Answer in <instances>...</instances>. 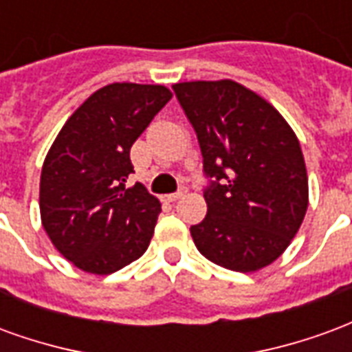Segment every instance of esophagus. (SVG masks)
<instances>
[{"instance_id": "esophagus-1", "label": "esophagus", "mask_w": 352, "mask_h": 352, "mask_svg": "<svg viewBox=\"0 0 352 352\" xmlns=\"http://www.w3.org/2000/svg\"><path fill=\"white\" fill-rule=\"evenodd\" d=\"M184 196V190L181 192H175V194H168V196H164L166 201H177V199H181Z\"/></svg>"}]
</instances>
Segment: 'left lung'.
I'll return each instance as SVG.
<instances>
[{
	"mask_svg": "<svg viewBox=\"0 0 352 352\" xmlns=\"http://www.w3.org/2000/svg\"><path fill=\"white\" fill-rule=\"evenodd\" d=\"M173 90L214 179L192 239L213 264L258 272L287 251L309 206L300 141L270 101L236 80L177 82Z\"/></svg>",
	"mask_w": 352,
	"mask_h": 352,
	"instance_id": "obj_1",
	"label": "left lung"
}]
</instances>
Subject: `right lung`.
<instances>
[{
	"mask_svg": "<svg viewBox=\"0 0 352 352\" xmlns=\"http://www.w3.org/2000/svg\"><path fill=\"white\" fill-rule=\"evenodd\" d=\"M162 85L113 82L75 109L45 156L41 224L75 267L109 275L143 256L162 206L133 171L130 148L169 100Z\"/></svg>",
	"mask_w": 352,
	"mask_h": 352,
	"instance_id": "obj_1",
	"label": "right lung"
}]
</instances>
